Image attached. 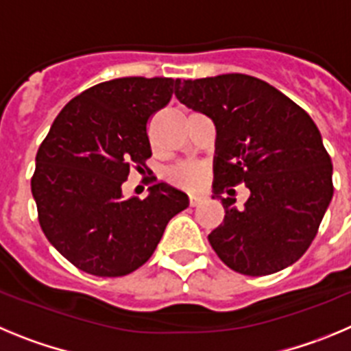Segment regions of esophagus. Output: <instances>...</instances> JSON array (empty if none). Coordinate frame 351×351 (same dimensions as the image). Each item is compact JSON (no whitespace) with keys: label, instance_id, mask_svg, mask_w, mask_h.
I'll return each mask as SVG.
<instances>
[{"label":"esophagus","instance_id":"obj_1","mask_svg":"<svg viewBox=\"0 0 351 351\" xmlns=\"http://www.w3.org/2000/svg\"><path fill=\"white\" fill-rule=\"evenodd\" d=\"M202 200H204V197H200V195H190V206L191 207L198 206V204L202 202Z\"/></svg>","mask_w":351,"mask_h":351}]
</instances>
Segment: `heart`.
Instances as JSON below:
<instances>
[{
  "label": "heart",
  "instance_id": "1",
  "mask_svg": "<svg viewBox=\"0 0 351 351\" xmlns=\"http://www.w3.org/2000/svg\"><path fill=\"white\" fill-rule=\"evenodd\" d=\"M206 178V170L195 163H186L170 172V179L182 188H198Z\"/></svg>",
  "mask_w": 351,
  "mask_h": 351
}]
</instances>
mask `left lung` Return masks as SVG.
Returning a JSON list of instances; mask_svg holds the SVG:
<instances>
[{"label":"left lung","mask_w":351,"mask_h":351,"mask_svg":"<svg viewBox=\"0 0 351 351\" xmlns=\"http://www.w3.org/2000/svg\"><path fill=\"white\" fill-rule=\"evenodd\" d=\"M176 96L216 126L214 195L225 219L209 234L235 272L267 276L295 263L332 200V163L306 110L274 86L244 73L179 80ZM244 182V210L221 197Z\"/></svg>","instance_id":"8db88e82"}]
</instances>
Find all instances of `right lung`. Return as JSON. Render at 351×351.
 <instances>
[{"label": "right lung", "instance_id": "right-lung-1", "mask_svg": "<svg viewBox=\"0 0 351 351\" xmlns=\"http://www.w3.org/2000/svg\"><path fill=\"white\" fill-rule=\"evenodd\" d=\"M179 79L123 77L68 101L36 153L31 191L49 243L80 271L126 276L144 265L165 226L190 206L184 191L156 182L123 197L130 167L151 156L149 117L165 107Z\"/></svg>", "mask_w": 351, "mask_h": 351}]
</instances>
